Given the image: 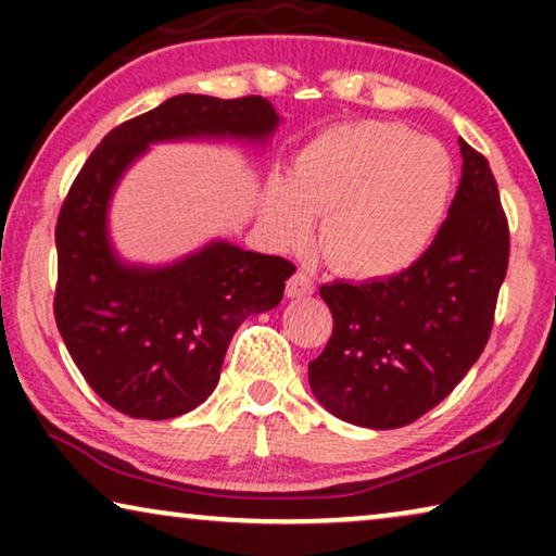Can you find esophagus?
<instances>
[{"label":"esophagus","mask_w":556,"mask_h":556,"mask_svg":"<svg viewBox=\"0 0 556 556\" xmlns=\"http://www.w3.org/2000/svg\"><path fill=\"white\" fill-rule=\"evenodd\" d=\"M314 291H316L314 278H311L308 273H303V270H295L286 283L288 299H303V295H311Z\"/></svg>","instance_id":"1"}]
</instances>
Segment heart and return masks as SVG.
<instances>
[{
	"instance_id": "heart-1",
	"label": "heart",
	"mask_w": 556,
	"mask_h": 556,
	"mask_svg": "<svg viewBox=\"0 0 556 556\" xmlns=\"http://www.w3.org/2000/svg\"><path fill=\"white\" fill-rule=\"evenodd\" d=\"M453 189L438 143L384 121L339 126L301 151L293 181H278L270 215L278 238L299 248L326 215L324 248L354 276H394L420 257L443 225Z\"/></svg>"
}]
</instances>
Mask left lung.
Returning <instances> with one entry per match:
<instances>
[{
  "mask_svg": "<svg viewBox=\"0 0 556 556\" xmlns=\"http://www.w3.org/2000/svg\"><path fill=\"white\" fill-rule=\"evenodd\" d=\"M463 174L445 223L407 270L321 286L333 331L308 364L318 402L341 420L392 430L455 390L489 344L508 268V219L481 151L460 139Z\"/></svg>",
  "mask_w": 556,
  "mask_h": 556,
  "instance_id": "1",
  "label": "left lung"
}]
</instances>
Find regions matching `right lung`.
<instances>
[{"label": "right lung", "mask_w": 556, "mask_h": 556, "mask_svg": "<svg viewBox=\"0 0 556 556\" xmlns=\"http://www.w3.org/2000/svg\"><path fill=\"white\" fill-rule=\"evenodd\" d=\"M278 113L261 96H174L113 128L86 159L55 225V321L75 367L113 409L169 420L217 387L232 333L276 308L295 265L212 242L169 268H131L113 255L105 207L128 164L151 141L194 136L265 139Z\"/></svg>", "instance_id": "obj_1"}]
</instances>
